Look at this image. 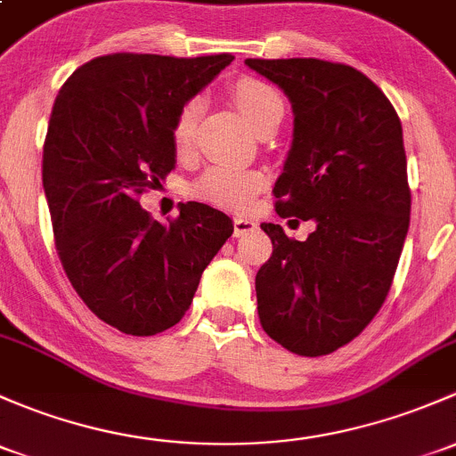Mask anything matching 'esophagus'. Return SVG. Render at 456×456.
I'll return each mask as SVG.
<instances>
[{"label": "esophagus", "instance_id": "1", "mask_svg": "<svg viewBox=\"0 0 456 456\" xmlns=\"http://www.w3.org/2000/svg\"><path fill=\"white\" fill-rule=\"evenodd\" d=\"M256 229H257V223L256 220L247 218V216H236V218H233V233H236L238 238L248 232H256Z\"/></svg>", "mask_w": 456, "mask_h": 456}]
</instances>
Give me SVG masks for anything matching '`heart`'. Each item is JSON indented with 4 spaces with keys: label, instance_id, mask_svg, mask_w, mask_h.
<instances>
[{
    "label": "heart",
    "instance_id": "1",
    "mask_svg": "<svg viewBox=\"0 0 456 456\" xmlns=\"http://www.w3.org/2000/svg\"><path fill=\"white\" fill-rule=\"evenodd\" d=\"M232 95L253 128H260L262 124L271 122V119H281V115H284L281 95L265 80L244 76L233 83ZM199 113V98L185 100L176 111L170 131L172 146L176 152H185L191 146ZM262 181H265V176L256 170H247V167L232 164H216L209 170H205V175L196 181L194 194L209 200V203L223 205V208L244 209L256 199Z\"/></svg>",
    "mask_w": 456,
    "mask_h": 456
}]
</instances>
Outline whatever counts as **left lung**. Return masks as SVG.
<instances>
[{
  "label": "left lung",
  "mask_w": 456,
  "mask_h": 456,
  "mask_svg": "<svg viewBox=\"0 0 456 456\" xmlns=\"http://www.w3.org/2000/svg\"><path fill=\"white\" fill-rule=\"evenodd\" d=\"M289 95L292 143L275 212L314 220L304 242L262 223L273 256L256 275L265 332L299 356L347 345L391 289L411 220L395 109L365 74L319 59H247Z\"/></svg>",
  "instance_id": "obj_1"
}]
</instances>
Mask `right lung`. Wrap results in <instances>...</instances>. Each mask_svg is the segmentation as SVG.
<instances>
[{"label":"right lung","instance_id":"right-lung-1","mask_svg":"<svg viewBox=\"0 0 456 456\" xmlns=\"http://www.w3.org/2000/svg\"><path fill=\"white\" fill-rule=\"evenodd\" d=\"M232 61L98 56L56 95L43 146L56 251L80 299L119 332L152 337L179 323L233 233L232 218L205 203H181L179 218L161 224L137 200L176 164L181 104Z\"/></svg>","mask_w":456,"mask_h":456}]
</instances>
